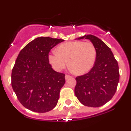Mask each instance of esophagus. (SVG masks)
<instances>
[{
  "label": "esophagus",
  "instance_id": "34e87169",
  "mask_svg": "<svg viewBox=\"0 0 131 131\" xmlns=\"http://www.w3.org/2000/svg\"><path fill=\"white\" fill-rule=\"evenodd\" d=\"M70 77H71L70 75H65V79H69V78H70Z\"/></svg>",
  "mask_w": 131,
  "mask_h": 131
}]
</instances>
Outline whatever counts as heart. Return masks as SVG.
I'll return each mask as SVG.
<instances>
[{
	"label": "heart",
	"instance_id": "b5f03b06",
	"mask_svg": "<svg viewBox=\"0 0 131 131\" xmlns=\"http://www.w3.org/2000/svg\"><path fill=\"white\" fill-rule=\"evenodd\" d=\"M97 56L94 45L91 42L73 41L59 45L57 51L49 54V61L54 69L60 71L68 64L74 72L83 74L93 67Z\"/></svg>",
	"mask_w": 131,
	"mask_h": 131
}]
</instances>
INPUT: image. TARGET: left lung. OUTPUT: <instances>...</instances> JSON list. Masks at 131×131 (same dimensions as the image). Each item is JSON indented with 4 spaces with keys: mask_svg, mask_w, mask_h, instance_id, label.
<instances>
[{
    "mask_svg": "<svg viewBox=\"0 0 131 131\" xmlns=\"http://www.w3.org/2000/svg\"><path fill=\"white\" fill-rule=\"evenodd\" d=\"M89 39L97 52L92 69L85 75L75 78V94L84 106L100 107L113 97L119 82L118 63L110 49L101 39L92 35H84L78 39Z\"/></svg>",
    "mask_w": 131,
    "mask_h": 131,
    "instance_id": "obj_1",
    "label": "left lung"
}]
</instances>
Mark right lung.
Here are the masks:
<instances>
[{
    "label": "right lung",
    "instance_id": "add662e5",
    "mask_svg": "<svg viewBox=\"0 0 131 131\" xmlns=\"http://www.w3.org/2000/svg\"><path fill=\"white\" fill-rule=\"evenodd\" d=\"M62 39L38 37L21 49L12 70L11 85L19 102L32 112L45 113L56 106L65 74L55 72L48 59Z\"/></svg>",
    "mask_w": 131,
    "mask_h": 131
}]
</instances>
